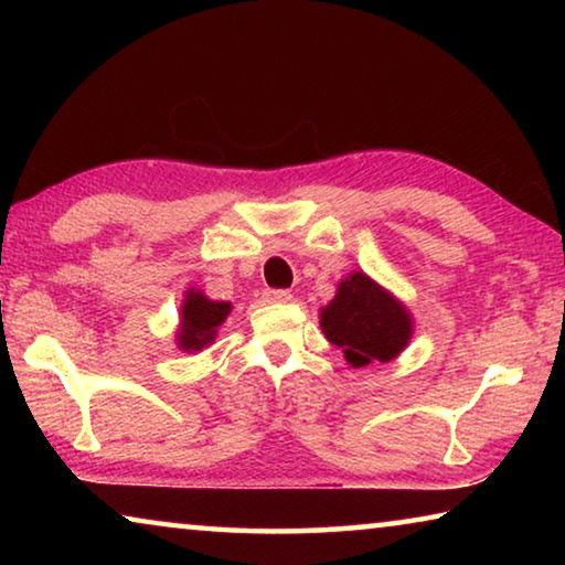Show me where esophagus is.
I'll use <instances>...</instances> for the list:
<instances>
[{"label": "esophagus", "instance_id": "1", "mask_svg": "<svg viewBox=\"0 0 565 565\" xmlns=\"http://www.w3.org/2000/svg\"><path fill=\"white\" fill-rule=\"evenodd\" d=\"M264 296H266V301H271V303H286L294 299L291 291H286V289H266Z\"/></svg>", "mask_w": 565, "mask_h": 565}]
</instances>
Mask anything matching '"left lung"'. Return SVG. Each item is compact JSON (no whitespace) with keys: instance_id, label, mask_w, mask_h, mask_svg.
<instances>
[{"instance_id":"left-lung-1","label":"left lung","mask_w":565,"mask_h":565,"mask_svg":"<svg viewBox=\"0 0 565 565\" xmlns=\"http://www.w3.org/2000/svg\"><path fill=\"white\" fill-rule=\"evenodd\" d=\"M321 329L356 369L391 361L411 339L404 306L361 271L343 279L337 299L321 309Z\"/></svg>"}]
</instances>
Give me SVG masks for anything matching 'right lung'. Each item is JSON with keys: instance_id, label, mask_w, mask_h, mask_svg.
Returning a JSON list of instances; mask_svg holds the SVG:
<instances>
[{"instance_id": "add662e5", "label": "right lung", "mask_w": 565, "mask_h": 565, "mask_svg": "<svg viewBox=\"0 0 565 565\" xmlns=\"http://www.w3.org/2000/svg\"><path fill=\"white\" fill-rule=\"evenodd\" d=\"M228 311H232V303L209 301L204 294L189 291L184 306H181L179 347L184 351L204 349L214 339L216 327H222Z\"/></svg>"}]
</instances>
